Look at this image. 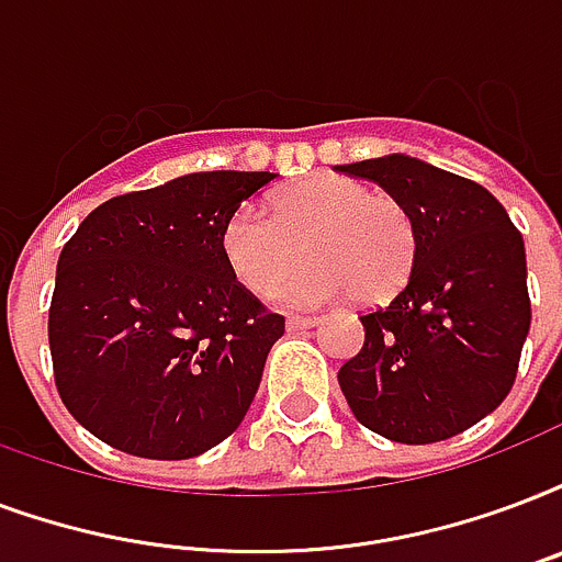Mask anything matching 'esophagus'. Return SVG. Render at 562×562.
Instances as JSON below:
<instances>
[{"instance_id":"34e87169","label":"esophagus","mask_w":562,"mask_h":562,"mask_svg":"<svg viewBox=\"0 0 562 562\" xmlns=\"http://www.w3.org/2000/svg\"><path fill=\"white\" fill-rule=\"evenodd\" d=\"M318 324V318H303V315H289V321H285V327H289V333H297V329H310Z\"/></svg>"}]
</instances>
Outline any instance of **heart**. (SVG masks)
<instances>
[{
    "mask_svg": "<svg viewBox=\"0 0 562 562\" xmlns=\"http://www.w3.org/2000/svg\"><path fill=\"white\" fill-rule=\"evenodd\" d=\"M303 246L311 262L278 283ZM226 265L250 291L278 283L282 306H318L353 294L385 303L404 289L415 265V224L406 205L348 177L303 179L273 200V214L247 203L221 233Z\"/></svg>",
    "mask_w": 562,
    "mask_h": 562,
    "instance_id": "b5f03b06",
    "label": "heart"
}]
</instances>
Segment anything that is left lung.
Segmentation results:
<instances>
[{
  "label": "left lung",
  "mask_w": 562,
  "mask_h": 562,
  "mask_svg": "<svg viewBox=\"0 0 562 562\" xmlns=\"http://www.w3.org/2000/svg\"><path fill=\"white\" fill-rule=\"evenodd\" d=\"M406 205L415 265L397 297L362 315L366 341L338 368L359 424L404 445L469 430L509 395L530 329L525 241L477 182L422 158L341 165Z\"/></svg>",
  "instance_id": "left-lung-1"
}]
</instances>
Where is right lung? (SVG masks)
Segmentation results:
<instances>
[{"instance_id": "add662e5", "label": "right lung", "mask_w": 562, "mask_h": 562, "mask_svg": "<svg viewBox=\"0 0 562 562\" xmlns=\"http://www.w3.org/2000/svg\"><path fill=\"white\" fill-rule=\"evenodd\" d=\"M273 179L209 170L111 196L64 244L49 306L55 385L97 439L188 460L244 422L285 318L235 280L221 233Z\"/></svg>"}]
</instances>
